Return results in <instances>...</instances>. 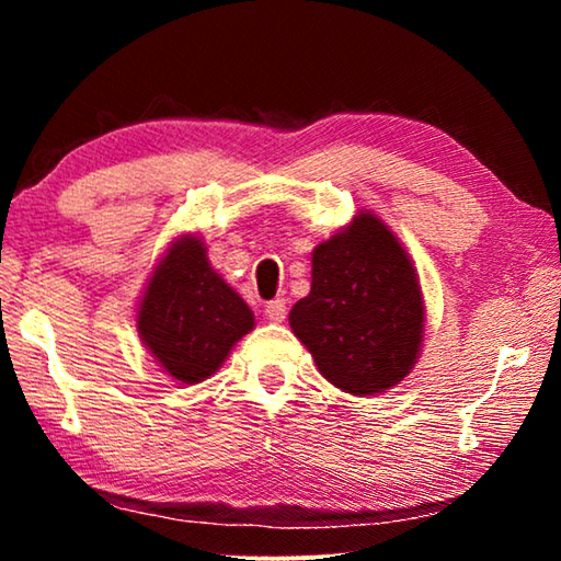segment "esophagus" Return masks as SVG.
Here are the masks:
<instances>
[{
    "mask_svg": "<svg viewBox=\"0 0 561 561\" xmlns=\"http://www.w3.org/2000/svg\"><path fill=\"white\" fill-rule=\"evenodd\" d=\"M264 317L274 321V324H279V321L287 319V301L284 299L267 301V307H264Z\"/></svg>",
    "mask_w": 561,
    "mask_h": 561,
    "instance_id": "esophagus-1",
    "label": "esophagus"
}]
</instances>
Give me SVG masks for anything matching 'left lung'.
<instances>
[{"label": "left lung", "instance_id": "1", "mask_svg": "<svg viewBox=\"0 0 561 561\" xmlns=\"http://www.w3.org/2000/svg\"><path fill=\"white\" fill-rule=\"evenodd\" d=\"M423 309L398 237L376 215L360 213L311 254V291L294 304L289 324L329 383L374 396L411 374Z\"/></svg>", "mask_w": 561, "mask_h": 561}]
</instances>
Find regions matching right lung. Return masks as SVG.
I'll use <instances>...</instances> for the list:
<instances>
[{"mask_svg":"<svg viewBox=\"0 0 561 561\" xmlns=\"http://www.w3.org/2000/svg\"><path fill=\"white\" fill-rule=\"evenodd\" d=\"M195 234L170 244L138 307V334L180 383L213 376L254 327L252 309L207 262Z\"/></svg>","mask_w":561,"mask_h":561,"instance_id":"right-lung-1","label":"right lung"}]
</instances>
